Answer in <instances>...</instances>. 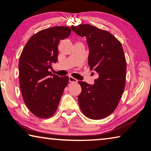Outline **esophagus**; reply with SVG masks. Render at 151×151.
<instances>
[{
  "instance_id": "obj_1",
  "label": "esophagus",
  "mask_w": 151,
  "mask_h": 151,
  "mask_svg": "<svg viewBox=\"0 0 151 151\" xmlns=\"http://www.w3.org/2000/svg\"><path fill=\"white\" fill-rule=\"evenodd\" d=\"M69 81L70 82H78V80H76V78L72 77V76H69Z\"/></svg>"
}]
</instances>
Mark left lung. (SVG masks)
Returning <instances> with one entry per match:
<instances>
[{
  "instance_id": "1",
  "label": "left lung",
  "mask_w": 151,
  "mask_h": 151,
  "mask_svg": "<svg viewBox=\"0 0 151 151\" xmlns=\"http://www.w3.org/2000/svg\"><path fill=\"white\" fill-rule=\"evenodd\" d=\"M76 34L85 37L90 69L98 73L93 85L78 81L82 91L78 104L88 118L100 119L111 114L125 87L127 62L121 42L107 31L91 24L71 26Z\"/></svg>"
}]
</instances>
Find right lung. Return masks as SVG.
Masks as SVG:
<instances>
[{
  "mask_svg": "<svg viewBox=\"0 0 151 151\" xmlns=\"http://www.w3.org/2000/svg\"><path fill=\"white\" fill-rule=\"evenodd\" d=\"M71 30L57 26L40 31L27 42L18 63L19 81L24 104L40 118H49L58 106L69 77L52 75L49 71L58 62V45Z\"/></svg>",
  "mask_w": 151,
  "mask_h": 151,
  "instance_id": "right-lung-1",
  "label": "right lung"
}]
</instances>
